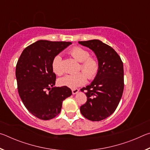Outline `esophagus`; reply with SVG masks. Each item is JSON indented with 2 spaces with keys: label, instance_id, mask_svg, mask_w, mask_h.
<instances>
[{
  "label": "esophagus",
  "instance_id": "34e87169",
  "mask_svg": "<svg viewBox=\"0 0 150 150\" xmlns=\"http://www.w3.org/2000/svg\"><path fill=\"white\" fill-rule=\"evenodd\" d=\"M79 89H77V88H75V89H73L72 90V93H73V95H76V94H77L78 92H79Z\"/></svg>",
  "mask_w": 150,
  "mask_h": 150
}]
</instances>
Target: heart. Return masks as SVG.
Instances as JSON below:
<instances>
[{
	"label": "heart",
	"instance_id": "heart-1",
	"mask_svg": "<svg viewBox=\"0 0 150 150\" xmlns=\"http://www.w3.org/2000/svg\"><path fill=\"white\" fill-rule=\"evenodd\" d=\"M69 54L80 63L78 70H81L83 72L67 75L60 78L58 80L60 85L75 88L84 85L87 81V77L91 80L96 77L99 68L98 63L95 58L89 57L88 51L80 47H74L69 51ZM62 62V59L60 55H55L52 60V70L57 75H62L63 73Z\"/></svg>",
	"mask_w": 150,
	"mask_h": 150
}]
</instances>
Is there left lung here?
<instances>
[{
    "instance_id": "obj_1",
    "label": "left lung",
    "mask_w": 150,
    "mask_h": 150,
    "mask_svg": "<svg viewBox=\"0 0 150 150\" xmlns=\"http://www.w3.org/2000/svg\"><path fill=\"white\" fill-rule=\"evenodd\" d=\"M95 53L98 63L97 75L90 85L81 88L87 100L81 112L91 121H100L117 108L124 91L123 63L115 50L98 40L79 42Z\"/></svg>"
}]
</instances>
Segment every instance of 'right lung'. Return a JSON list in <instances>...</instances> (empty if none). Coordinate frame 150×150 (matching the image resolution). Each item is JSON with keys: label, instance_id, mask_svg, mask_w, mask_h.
I'll use <instances>...</instances> for the list:
<instances>
[{"label": "right lung", "instance_id": "right-lung-1", "mask_svg": "<svg viewBox=\"0 0 150 150\" xmlns=\"http://www.w3.org/2000/svg\"><path fill=\"white\" fill-rule=\"evenodd\" d=\"M71 44L38 40L25 48L18 61L16 77L20 97L28 110L41 120L59 115L63 101L72 95L69 87H54L56 75L52 67L55 55Z\"/></svg>", "mask_w": 150, "mask_h": 150}]
</instances>
